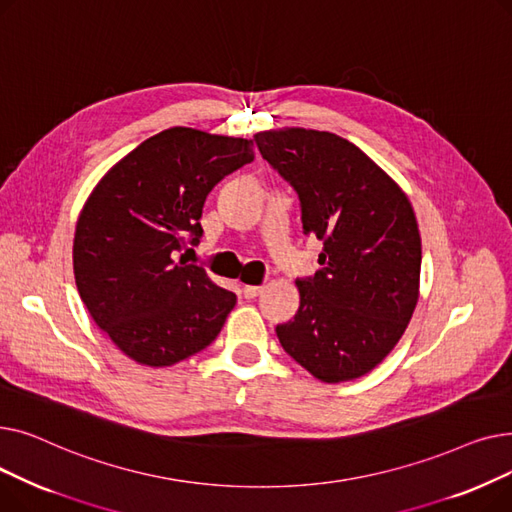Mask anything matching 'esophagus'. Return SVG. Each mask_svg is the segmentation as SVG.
<instances>
[{
  "mask_svg": "<svg viewBox=\"0 0 512 512\" xmlns=\"http://www.w3.org/2000/svg\"><path fill=\"white\" fill-rule=\"evenodd\" d=\"M263 292V286H245L242 288V294H245V299H255V297H259V294Z\"/></svg>",
  "mask_w": 512,
  "mask_h": 512,
  "instance_id": "34e87169",
  "label": "esophagus"
}]
</instances>
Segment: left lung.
<instances>
[{
    "mask_svg": "<svg viewBox=\"0 0 512 512\" xmlns=\"http://www.w3.org/2000/svg\"><path fill=\"white\" fill-rule=\"evenodd\" d=\"M253 139L297 191L305 234L324 242L315 276L297 280L301 305L276 328L278 340L313 378L357 380L388 357L419 301L421 236L411 201L334 132L280 128Z\"/></svg>",
    "mask_w": 512,
    "mask_h": 512,
    "instance_id": "obj_1",
    "label": "left lung"
}]
</instances>
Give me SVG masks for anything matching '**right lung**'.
<instances>
[{
    "instance_id": "1",
    "label": "right lung",
    "mask_w": 512,
    "mask_h": 512,
    "mask_svg": "<svg viewBox=\"0 0 512 512\" xmlns=\"http://www.w3.org/2000/svg\"><path fill=\"white\" fill-rule=\"evenodd\" d=\"M253 159V141L174 126L93 188L74 232L76 288L132 361L168 367L218 338L236 294L178 253L199 242L211 188Z\"/></svg>"
}]
</instances>
